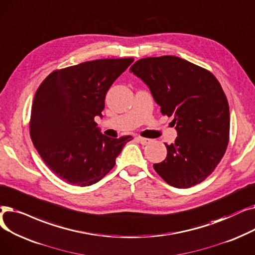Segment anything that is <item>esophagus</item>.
<instances>
[{
    "label": "esophagus",
    "instance_id": "1",
    "mask_svg": "<svg viewBox=\"0 0 255 255\" xmlns=\"http://www.w3.org/2000/svg\"><path fill=\"white\" fill-rule=\"evenodd\" d=\"M137 140H138L142 145H146V144H148V143L151 141V139L143 138V137H137Z\"/></svg>",
    "mask_w": 255,
    "mask_h": 255
}]
</instances>
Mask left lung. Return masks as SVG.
Here are the masks:
<instances>
[{
  "instance_id": "8db88e82",
  "label": "left lung",
  "mask_w": 255,
  "mask_h": 255,
  "mask_svg": "<svg viewBox=\"0 0 255 255\" xmlns=\"http://www.w3.org/2000/svg\"><path fill=\"white\" fill-rule=\"evenodd\" d=\"M129 71L149 88L163 115L173 116L177 137L166 159L153 164L178 189L207 178L223 157L229 138V107L220 83L207 69L175 56L138 60Z\"/></svg>"
}]
</instances>
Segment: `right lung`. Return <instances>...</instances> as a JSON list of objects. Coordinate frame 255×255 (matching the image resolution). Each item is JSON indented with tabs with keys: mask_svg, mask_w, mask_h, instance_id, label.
Instances as JSON below:
<instances>
[{
	"mask_svg": "<svg viewBox=\"0 0 255 255\" xmlns=\"http://www.w3.org/2000/svg\"><path fill=\"white\" fill-rule=\"evenodd\" d=\"M132 62V58L100 59L55 70L36 91L30 136L45 165L65 183H98L132 139L107 137L94 121L103 117L109 88Z\"/></svg>",
	"mask_w": 255,
	"mask_h": 255,
	"instance_id": "right-lung-1",
	"label": "right lung"
}]
</instances>
